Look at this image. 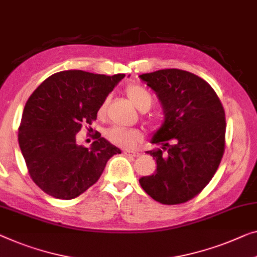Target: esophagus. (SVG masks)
I'll return each instance as SVG.
<instances>
[{
  "label": "esophagus",
  "mask_w": 257,
  "mask_h": 257,
  "mask_svg": "<svg viewBox=\"0 0 257 257\" xmlns=\"http://www.w3.org/2000/svg\"><path fill=\"white\" fill-rule=\"evenodd\" d=\"M123 153H124V155L132 156V157H139L141 155V153L137 152V151H129V150H124Z\"/></svg>",
  "instance_id": "obj_1"
}]
</instances>
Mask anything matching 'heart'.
Here are the masks:
<instances>
[{"label": "heart", "mask_w": 257, "mask_h": 257, "mask_svg": "<svg viewBox=\"0 0 257 257\" xmlns=\"http://www.w3.org/2000/svg\"><path fill=\"white\" fill-rule=\"evenodd\" d=\"M128 99L132 104L140 109L141 112L148 110L151 107L152 98L149 92L139 85H130L125 90ZM106 110V101L102 102L99 107V115H104ZM106 137L110 143L120 148L132 149L139 143L142 139V134L137 129H128L121 127H112L106 132Z\"/></svg>", "instance_id": "b5f03b06"}]
</instances>
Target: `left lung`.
<instances>
[{
    "label": "left lung",
    "mask_w": 257,
    "mask_h": 257,
    "mask_svg": "<svg viewBox=\"0 0 257 257\" xmlns=\"http://www.w3.org/2000/svg\"><path fill=\"white\" fill-rule=\"evenodd\" d=\"M139 77L155 91L164 122L147 151L157 163L140 179L145 193L163 204H180L200 193L216 173L225 149V112L211 86L180 69H162Z\"/></svg>",
    "instance_id": "obj_1"
}]
</instances>
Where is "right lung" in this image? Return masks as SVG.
Masks as SVG:
<instances>
[{"label": "right lung", "instance_id": "obj_1", "mask_svg": "<svg viewBox=\"0 0 257 257\" xmlns=\"http://www.w3.org/2000/svg\"><path fill=\"white\" fill-rule=\"evenodd\" d=\"M123 74L83 70L56 72L45 79L23 110L18 143L34 183L60 200H71L94 185L110 157L121 150L100 134L90 148L76 142L83 123L97 118L99 107Z\"/></svg>", "mask_w": 257, "mask_h": 257}]
</instances>
